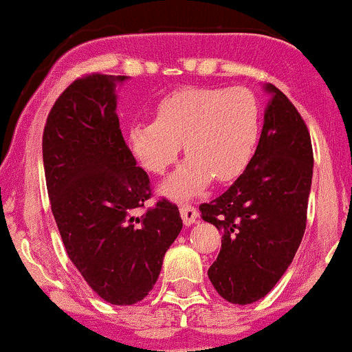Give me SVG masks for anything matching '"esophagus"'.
Listing matches in <instances>:
<instances>
[{"mask_svg": "<svg viewBox=\"0 0 352 352\" xmlns=\"http://www.w3.org/2000/svg\"><path fill=\"white\" fill-rule=\"evenodd\" d=\"M198 215H199L198 210H196L195 207H191V205H182V207H180V217H182L186 226L195 224L196 219H198Z\"/></svg>", "mask_w": 352, "mask_h": 352, "instance_id": "esophagus-1", "label": "esophagus"}]
</instances>
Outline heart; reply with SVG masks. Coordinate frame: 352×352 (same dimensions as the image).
Instances as JSON below:
<instances>
[{
	"label": "heart",
	"instance_id": "heart-1",
	"mask_svg": "<svg viewBox=\"0 0 352 352\" xmlns=\"http://www.w3.org/2000/svg\"><path fill=\"white\" fill-rule=\"evenodd\" d=\"M261 109L247 87H186L156 105V119L129 126L135 160L151 173H164L184 145L188 160L161 191L184 199L199 195L212 179L230 182L247 168L258 147Z\"/></svg>",
	"mask_w": 352,
	"mask_h": 352
}]
</instances>
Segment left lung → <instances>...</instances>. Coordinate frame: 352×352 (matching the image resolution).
<instances>
[{
	"label": "left lung",
	"instance_id": "8db88e82",
	"mask_svg": "<svg viewBox=\"0 0 352 352\" xmlns=\"http://www.w3.org/2000/svg\"><path fill=\"white\" fill-rule=\"evenodd\" d=\"M272 94L252 160L201 217L223 231L208 278L224 300L239 305L267 296L293 261L305 233L314 154L302 116L283 91Z\"/></svg>",
	"mask_w": 352,
	"mask_h": 352
}]
</instances>
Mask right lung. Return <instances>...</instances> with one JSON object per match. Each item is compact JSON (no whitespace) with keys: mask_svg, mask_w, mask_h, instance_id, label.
Instances as JSON below:
<instances>
[{"mask_svg":"<svg viewBox=\"0 0 352 352\" xmlns=\"http://www.w3.org/2000/svg\"><path fill=\"white\" fill-rule=\"evenodd\" d=\"M91 74L63 91L43 129V168L54 219L85 283L112 305H133L160 277L182 230L177 205L151 198V180L122 138L116 85Z\"/></svg>","mask_w":352,"mask_h":352,"instance_id":"right-lung-1","label":"right lung"}]
</instances>
